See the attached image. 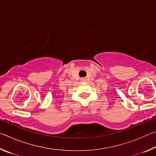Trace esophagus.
I'll return each mask as SVG.
<instances>
[{"instance_id": "esophagus-1", "label": "esophagus", "mask_w": 156, "mask_h": 156, "mask_svg": "<svg viewBox=\"0 0 156 156\" xmlns=\"http://www.w3.org/2000/svg\"><path fill=\"white\" fill-rule=\"evenodd\" d=\"M80 80H81V82H85L86 81V79L84 78H82Z\"/></svg>"}]
</instances>
